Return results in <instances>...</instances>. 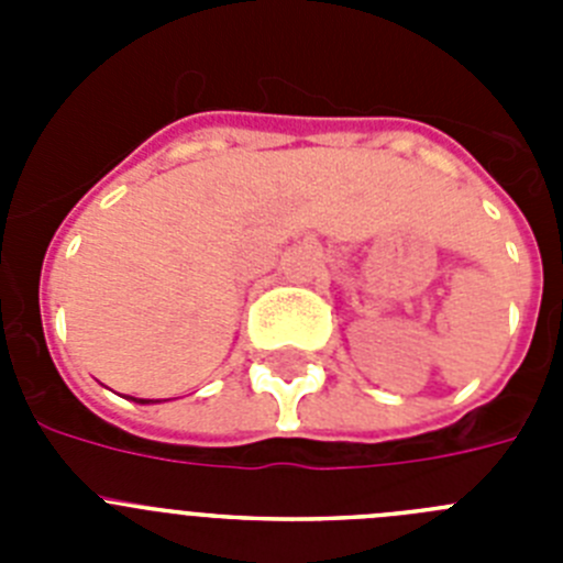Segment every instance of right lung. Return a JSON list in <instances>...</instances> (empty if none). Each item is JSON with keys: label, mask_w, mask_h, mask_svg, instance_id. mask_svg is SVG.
Instances as JSON below:
<instances>
[{"label": "right lung", "mask_w": 563, "mask_h": 563, "mask_svg": "<svg viewBox=\"0 0 563 563\" xmlns=\"http://www.w3.org/2000/svg\"><path fill=\"white\" fill-rule=\"evenodd\" d=\"M137 402H148V400H137Z\"/></svg>", "instance_id": "right-lung-1"}]
</instances>
